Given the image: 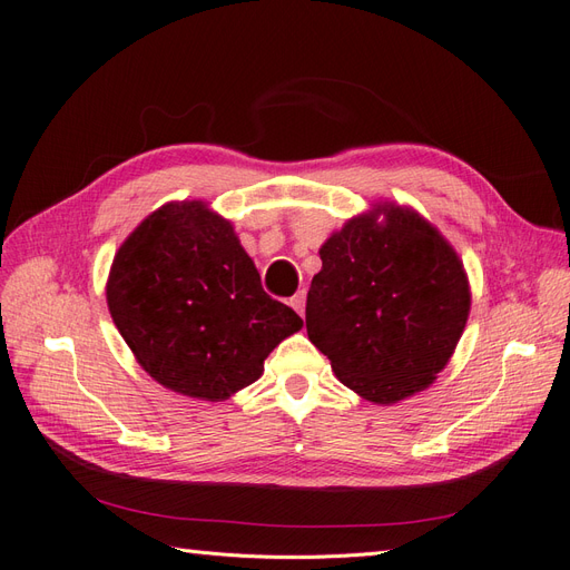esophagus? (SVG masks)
<instances>
[{
    "mask_svg": "<svg viewBox=\"0 0 570 570\" xmlns=\"http://www.w3.org/2000/svg\"><path fill=\"white\" fill-rule=\"evenodd\" d=\"M289 306H292V308H295V312H297L299 316H304V306H306V292H304V289H299V292H297V295L289 299Z\"/></svg>",
    "mask_w": 570,
    "mask_h": 570,
    "instance_id": "obj_1",
    "label": "esophagus"
}]
</instances>
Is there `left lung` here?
Segmentation results:
<instances>
[{
    "label": "left lung",
    "instance_id": "obj_1",
    "mask_svg": "<svg viewBox=\"0 0 570 570\" xmlns=\"http://www.w3.org/2000/svg\"><path fill=\"white\" fill-rule=\"evenodd\" d=\"M306 333L342 385L396 404L433 385L471 312L463 262L419 212L377 202L318 249Z\"/></svg>",
    "mask_w": 570,
    "mask_h": 570
}]
</instances>
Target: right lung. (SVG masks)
Masks as SVG:
<instances>
[{
  "label": "right lung",
  "instance_id": "add662e5",
  "mask_svg": "<svg viewBox=\"0 0 570 570\" xmlns=\"http://www.w3.org/2000/svg\"><path fill=\"white\" fill-rule=\"evenodd\" d=\"M107 304L137 364L204 402L258 381L266 356L304 325L266 295L233 223L199 199L159 206L124 239Z\"/></svg>",
  "mask_w": 570,
  "mask_h": 570
}]
</instances>
